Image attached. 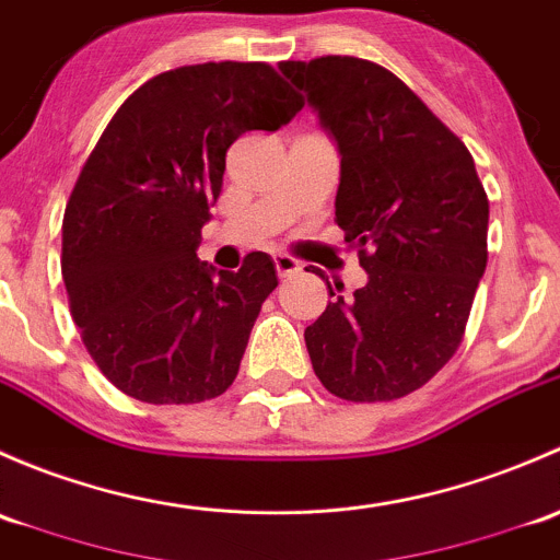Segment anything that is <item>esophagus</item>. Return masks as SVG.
<instances>
[{
	"label": "esophagus",
	"mask_w": 560,
	"mask_h": 560,
	"mask_svg": "<svg viewBox=\"0 0 560 560\" xmlns=\"http://www.w3.org/2000/svg\"><path fill=\"white\" fill-rule=\"evenodd\" d=\"M275 269H278V278H293V275L302 272V264L291 256H275Z\"/></svg>",
	"instance_id": "1"
}]
</instances>
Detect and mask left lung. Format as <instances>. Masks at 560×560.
Listing matches in <instances>:
<instances>
[{
	"label": "left lung",
	"instance_id": "left-lung-1",
	"mask_svg": "<svg viewBox=\"0 0 560 560\" xmlns=\"http://www.w3.org/2000/svg\"><path fill=\"white\" fill-rule=\"evenodd\" d=\"M280 72L337 142V226L369 275L353 296L328 285L334 302L304 328L310 361L339 399H401L453 359L486 272L488 196L475 159L374 61L320 56Z\"/></svg>",
	"mask_w": 560,
	"mask_h": 560
}]
</instances>
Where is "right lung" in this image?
Segmentation results:
<instances>
[{
  "label": "right lung",
  "mask_w": 560,
  "mask_h": 560,
  "mask_svg": "<svg viewBox=\"0 0 560 560\" xmlns=\"http://www.w3.org/2000/svg\"><path fill=\"white\" fill-rule=\"evenodd\" d=\"M302 107L269 65L207 61L155 74L102 131L67 201L61 275L85 350L126 396L199 405L234 383L278 272L267 253L215 272L196 247L229 145Z\"/></svg>",
  "instance_id": "add662e5"
}]
</instances>
